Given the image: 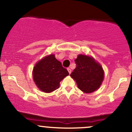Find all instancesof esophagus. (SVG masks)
Segmentation results:
<instances>
[{
	"label": "esophagus",
	"mask_w": 132,
	"mask_h": 132,
	"mask_svg": "<svg viewBox=\"0 0 132 132\" xmlns=\"http://www.w3.org/2000/svg\"><path fill=\"white\" fill-rule=\"evenodd\" d=\"M67 69H68V72H69V74H71V69H70V68H68Z\"/></svg>",
	"instance_id": "1"
}]
</instances>
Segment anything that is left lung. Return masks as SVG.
Returning <instances> with one entry per match:
<instances>
[{
    "label": "left lung",
    "mask_w": 132,
    "mask_h": 132,
    "mask_svg": "<svg viewBox=\"0 0 132 132\" xmlns=\"http://www.w3.org/2000/svg\"><path fill=\"white\" fill-rule=\"evenodd\" d=\"M76 67L70 76L78 88L85 93H91L99 88L104 78L101 65L92 57L79 54L75 60Z\"/></svg>",
    "instance_id": "left-lung-1"
}]
</instances>
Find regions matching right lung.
<instances>
[{"instance_id":"obj_1","label":"right lung","mask_w":132,"mask_h":132,"mask_svg":"<svg viewBox=\"0 0 132 132\" xmlns=\"http://www.w3.org/2000/svg\"><path fill=\"white\" fill-rule=\"evenodd\" d=\"M69 75L54 54H50L40 60L33 70V78L40 90L50 93L60 87V82Z\"/></svg>"}]
</instances>
